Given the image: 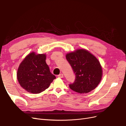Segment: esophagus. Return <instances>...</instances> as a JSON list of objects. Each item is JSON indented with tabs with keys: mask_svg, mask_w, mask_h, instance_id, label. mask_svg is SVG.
Instances as JSON below:
<instances>
[{
	"mask_svg": "<svg viewBox=\"0 0 126 126\" xmlns=\"http://www.w3.org/2000/svg\"><path fill=\"white\" fill-rule=\"evenodd\" d=\"M63 73H60V74H59V75H58V77L60 78H63Z\"/></svg>",
	"mask_w": 126,
	"mask_h": 126,
	"instance_id": "esophagus-1",
	"label": "esophagus"
}]
</instances>
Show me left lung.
Wrapping results in <instances>:
<instances>
[{"mask_svg":"<svg viewBox=\"0 0 126 126\" xmlns=\"http://www.w3.org/2000/svg\"><path fill=\"white\" fill-rule=\"evenodd\" d=\"M66 59L76 75L74 82L69 84L72 90L87 93L97 87L103 72L100 63L94 55L85 49H78L67 54Z\"/></svg>","mask_w":126,"mask_h":126,"instance_id":"left-lung-1","label":"left lung"}]
</instances>
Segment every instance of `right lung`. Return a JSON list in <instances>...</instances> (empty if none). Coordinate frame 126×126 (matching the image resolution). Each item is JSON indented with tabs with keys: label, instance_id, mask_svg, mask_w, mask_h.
Listing matches in <instances>:
<instances>
[{
	"label": "right lung",
	"instance_id": "add662e5",
	"mask_svg": "<svg viewBox=\"0 0 126 126\" xmlns=\"http://www.w3.org/2000/svg\"><path fill=\"white\" fill-rule=\"evenodd\" d=\"M46 55L29 54L20 63L17 79L28 92L38 94L48 88L56 77L50 72L46 63Z\"/></svg>",
	"mask_w": 126,
	"mask_h": 126
}]
</instances>
